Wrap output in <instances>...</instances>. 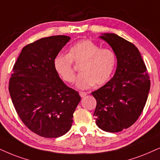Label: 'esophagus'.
<instances>
[{
    "mask_svg": "<svg viewBox=\"0 0 160 160\" xmlns=\"http://www.w3.org/2000/svg\"><path fill=\"white\" fill-rule=\"evenodd\" d=\"M79 94H80V96L81 97V98H84L85 96H86V95H87V93L83 92H79Z\"/></svg>",
    "mask_w": 160,
    "mask_h": 160,
    "instance_id": "obj_1",
    "label": "esophagus"
}]
</instances>
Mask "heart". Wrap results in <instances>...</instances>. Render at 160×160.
<instances>
[{"instance_id":"b5f03b06","label":"heart","mask_w":160,"mask_h":160,"mask_svg":"<svg viewBox=\"0 0 160 160\" xmlns=\"http://www.w3.org/2000/svg\"><path fill=\"white\" fill-rule=\"evenodd\" d=\"M73 62L80 65L81 73L77 79L76 86L87 89L94 84L102 86L112 78L117 65V55L110 48H101L90 40L79 41L68 50V54H58L54 58V68L63 81L72 83L76 72Z\"/></svg>"}]
</instances>
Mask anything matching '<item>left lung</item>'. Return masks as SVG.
Wrapping results in <instances>:
<instances>
[{
  "label": "left lung",
  "instance_id": "obj_1",
  "mask_svg": "<svg viewBox=\"0 0 160 160\" xmlns=\"http://www.w3.org/2000/svg\"><path fill=\"white\" fill-rule=\"evenodd\" d=\"M117 55L116 72L111 80L92 92L97 100L94 116L99 128L120 132L137 120L146 103L151 81L138 48L116 34L100 36Z\"/></svg>",
  "mask_w": 160,
  "mask_h": 160
}]
</instances>
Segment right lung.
I'll return each mask as SVG.
<instances>
[{
  "mask_svg": "<svg viewBox=\"0 0 160 160\" xmlns=\"http://www.w3.org/2000/svg\"><path fill=\"white\" fill-rule=\"evenodd\" d=\"M69 40L66 35L51 36L24 46L9 80V94L18 116L29 130L46 138H57L69 131L81 100L54 68V58Z\"/></svg>",
  "mask_w": 160,
  "mask_h": 160,
  "instance_id": "1",
  "label": "right lung"
}]
</instances>
